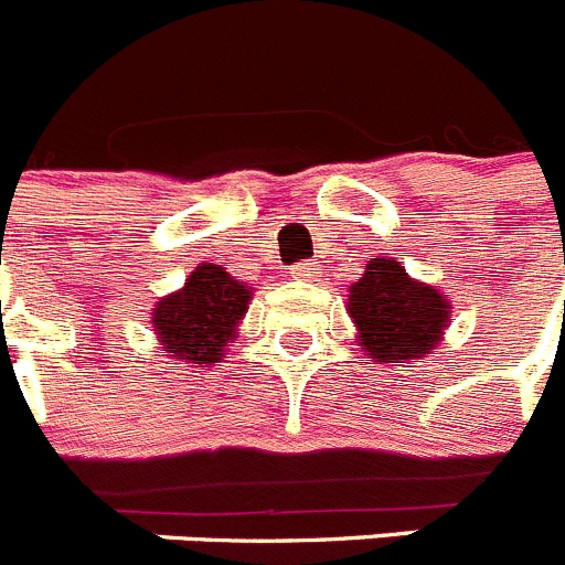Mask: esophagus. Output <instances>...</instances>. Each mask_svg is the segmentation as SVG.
Returning <instances> with one entry per match:
<instances>
[{
  "mask_svg": "<svg viewBox=\"0 0 565 565\" xmlns=\"http://www.w3.org/2000/svg\"><path fill=\"white\" fill-rule=\"evenodd\" d=\"M319 274H322V268L317 266V263H297V266L288 271V277L294 279H317Z\"/></svg>",
  "mask_w": 565,
  "mask_h": 565,
  "instance_id": "34e87169",
  "label": "esophagus"
}]
</instances>
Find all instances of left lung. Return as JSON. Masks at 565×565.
I'll return each mask as SVG.
<instances>
[{"label": "left lung", "mask_w": 565, "mask_h": 565, "mask_svg": "<svg viewBox=\"0 0 565 565\" xmlns=\"http://www.w3.org/2000/svg\"><path fill=\"white\" fill-rule=\"evenodd\" d=\"M359 344L376 362L430 353L450 322V302L438 288L407 277L393 257H373L348 294Z\"/></svg>", "instance_id": "1"}]
</instances>
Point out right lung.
<instances>
[{
    "mask_svg": "<svg viewBox=\"0 0 565 565\" xmlns=\"http://www.w3.org/2000/svg\"><path fill=\"white\" fill-rule=\"evenodd\" d=\"M252 291L226 268L201 263L181 291L163 297L152 311V328L169 356L192 364H212L246 317Z\"/></svg>",
    "mask_w": 565,
    "mask_h": 565,
    "instance_id": "add662e5",
    "label": "right lung"
}]
</instances>
